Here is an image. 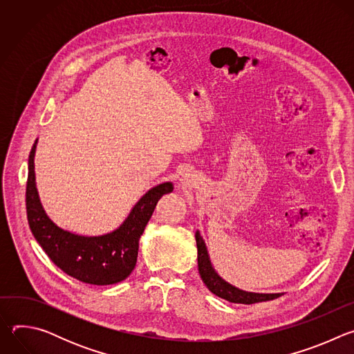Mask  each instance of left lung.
<instances>
[{"label": "left lung", "mask_w": 354, "mask_h": 354, "mask_svg": "<svg viewBox=\"0 0 354 354\" xmlns=\"http://www.w3.org/2000/svg\"><path fill=\"white\" fill-rule=\"evenodd\" d=\"M194 236H196V245H197V266H198L200 277L206 284V287L217 297L224 298L230 302H235V304H255V302L269 301V299H274V298L283 295V292H274V294L249 292V291L239 290L235 286L230 284L223 277H220V274L214 270L210 257H209L207 246H206L203 238H201L200 232L196 231Z\"/></svg>", "instance_id": "obj_1"}]
</instances>
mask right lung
<instances>
[{
    "label": "right lung",
    "instance_id": "right-lung-1",
    "mask_svg": "<svg viewBox=\"0 0 354 354\" xmlns=\"http://www.w3.org/2000/svg\"><path fill=\"white\" fill-rule=\"evenodd\" d=\"M36 144L37 140L30 149L28 164L26 214L37 243L57 268L82 283L108 286L127 279L137 262L140 236L158 200L171 193L174 185L164 182L151 187L134 205L123 224L112 232L97 236L73 234L50 220L40 203L35 178Z\"/></svg>",
    "mask_w": 354,
    "mask_h": 354
}]
</instances>
